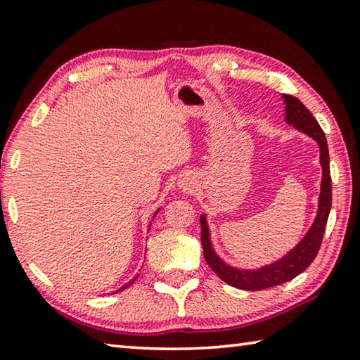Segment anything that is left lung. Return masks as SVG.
<instances>
[{"label": "left lung", "mask_w": 360, "mask_h": 360, "mask_svg": "<svg viewBox=\"0 0 360 360\" xmlns=\"http://www.w3.org/2000/svg\"><path fill=\"white\" fill-rule=\"evenodd\" d=\"M285 103V122L294 125L298 131L311 136L321 149V167H322V182H321V195H319V210L316 214L314 222L303 240L285 254L283 259L276 260L275 264L262 266L259 270H238V268L229 266L225 262L217 257L214 249H212L210 240V230L206 224V217H200L202 224V246L206 264L211 270L222 279L224 283L233 285L236 289L243 290H262L268 288H275L283 283L300 275L302 271L311 265L316 255L319 252L322 238L332 206V179H330V163H328V148L324 131H322L318 120L313 117L309 109L303 103L292 95H283Z\"/></svg>", "instance_id": "1"}]
</instances>
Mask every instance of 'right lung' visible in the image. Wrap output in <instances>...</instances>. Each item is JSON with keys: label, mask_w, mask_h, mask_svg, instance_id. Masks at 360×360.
<instances>
[{"label": "right lung", "mask_w": 360, "mask_h": 360, "mask_svg": "<svg viewBox=\"0 0 360 360\" xmlns=\"http://www.w3.org/2000/svg\"><path fill=\"white\" fill-rule=\"evenodd\" d=\"M136 278H138V276H136ZM136 278H133V279H131V281H130V283H129V284H125V285H124V288H122V289H119V290H124V289H125V288H129V285H130V284H131V283H133V281H135V279H136Z\"/></svg>", "instance_id": "1"}]
</instances>
